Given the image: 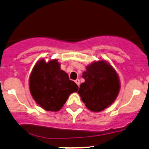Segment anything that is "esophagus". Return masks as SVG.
Returning a JSON list of instances; mask_svg holds the SVG:
<instances>
[{"mask_svg": "<svg viewBox=\"0 0 149 149\" xmlns=\"http://www.w3.org/2000/svg\"><path fill=\"white\" fill-rule=\"evenodd\" d=\"M76 83V84H77V86H80V80H79V79H77V80H75V81H74Z\"/></svg>", "mask_w": 149, "mask_h": 149, "instance_id": "obj_1", "label": "esophagus"}]
</instances>
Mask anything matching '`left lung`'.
<instances>
[{
  "mask_svg": "<svg viewBox=\"0 0 149 149\" xmlns=\"http://www.w3.org/2000/svg\"><path fill=\"white\" fill-rule=\"evenodd\" d=\"M83 73L85 82L80 84L78 94L87 109L99 112L111 106L120 89L119 76L106 61H94Z\"/></svg>",
  "mask_w": 149,
  "mask_h": 149,
  "instance_id": "obj_1",
  "label": "left lung"
}]
</instances>
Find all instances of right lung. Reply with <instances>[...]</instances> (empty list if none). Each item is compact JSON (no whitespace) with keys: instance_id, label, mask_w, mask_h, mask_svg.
<instances>
[{"instance_id":"1","label":"right lung","mask_w":149,"mask_h":149,"mask_svg":"<svg viewBox=\"0 0 149 149\" xmlns=\"http://www.w3.org/2000/svg\"><path fill=\"white\" fill-rule=\"evenodd\" d=\"M29 86L37 104L49 111L61 110L69 95L78 90L68 74L61 70L57 59L39 60L30 74Z\"/></svg>"}]
</instances>
